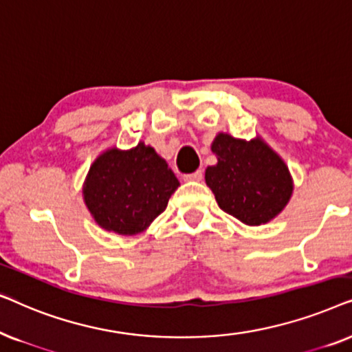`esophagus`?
<instances>
[{
    "label": "esophagus",
    "instance_id": "esophagus-1",
    "mask_svg": "<svg viewBox=\"0 0 352 352\" xmlns=\"http://www.w3.org/2000/svg\"><path fill=\"white\" fill-rule=\"evenodd\" d=\"M204 177V171L197 170L195 173H190V175H184V181H201Z\"/></svg>",
    "mask_w": 352,
    "mask_h": 352
}]
</instances>
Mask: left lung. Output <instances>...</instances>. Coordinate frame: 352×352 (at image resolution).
<instances>
[{
  "label": "left lung",
  "instance_id": "obj_1",
  "mask_svg": "<svg viewBox=\"0 0 352 352\" xmlns=\"http://www.w3.org/2000/svg\"><path fill=\"white\" fill-rule=\"evenodd\" d=\"M218 163L205 170V182L219 208L247 226L276 218L293 194V177L283 158L256 136L245 141L218 133L211 142Z\"/></svg>",
  "mask_w": 352,
  "mask_h": 352
}]
</instances>
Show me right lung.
I'll return each instance as SVG.
<instances>
[{
  "label": "right lung",
  "instance_id": "1",
  "mask_svg": "<svg viewBox=\"0 0 352 352\" xmlns=\"http://www.w3.org/2000/svg\"><path fill=\"white\" fill-rule=\"evenodd\" d=\"M177 187L165 158L141 141L128 151L110 147L96 158L86 175L83 200L99 228L136 235L165 211Z\"/></svg>",
  "mask_w": 352,
  "mask_h": 352
}]
</instances>
